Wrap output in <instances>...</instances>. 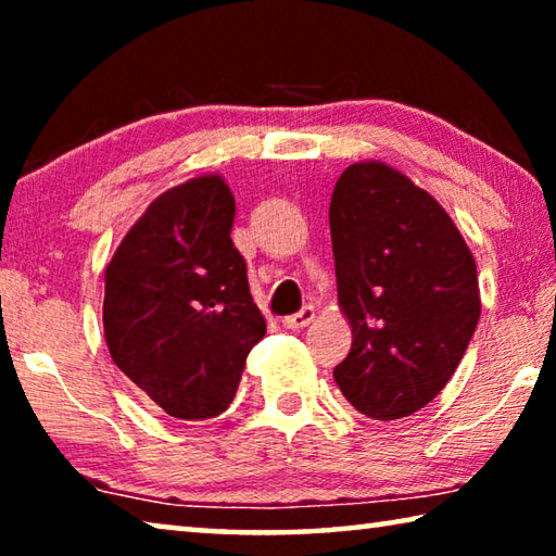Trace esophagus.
Returning <instances> with one entry per match:
<instances>
[{"mask_svg": "<svg viewBox=\"0 0 556 556\" xmlns=\"http://www.w3.org/2000/svg\"><path fill=\"white\" fill-rule=\"evenodd\" d=\"M316 318L314 306H304L299 314H291L281 318V326L289 328V331H299V328H306Z\"/></svg>", "mask_w": 556, "mask_h": 556, "instance_id": "34e87169", "label": "esophagus"}]
</instances>
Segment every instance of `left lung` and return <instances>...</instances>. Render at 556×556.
I'll return each instance as SVG.
<instances>
[{
  "instance_id": "1",
  "label": "left lung",
  "mask_w": 556,
  "mask_h": 556,
  "mask_svg": "<svg viewBox=\"0 0 556 556\" xmlns=\"http://www.w3.org/2000/svg\"><path fill=\"white\" fill-rule=\"evenodd\" d=\"M338 306L353 345L333 378L370 419L409 417L446 388L481 316L476 260L434 195L384 162L336 181Z\"/></svg>"
}]
</instances>
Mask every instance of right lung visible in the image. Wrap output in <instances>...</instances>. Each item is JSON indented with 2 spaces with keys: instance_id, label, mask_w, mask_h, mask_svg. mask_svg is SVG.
<instances>
[{
  "instance_id": "obj_1",
  "label": "right lung",
  "mask_w": 556,
  "mask_h": 556,
  "mask_svg": "<svg viewBox=\"0 0 556 556\" xmlns=\"http://www.w3.org/2000/svg\"><path fill=\"white\" fill-rule=\"evenodd\" d=\"M232 220L220 174L188 178L149 203L105 267L108 351L168 417L201 421L228 409L244 357L267 331Z\"/></svg>"
}]
</instances>
